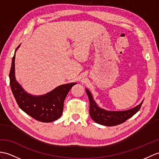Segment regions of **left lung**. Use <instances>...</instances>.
Instances as JSON below:
<instances>
[{
  "mask_svg": "<svg viewBox=\"0 0 159 159\" xmlns=\"http://www.w3.org/2000/svg\"><path fill=\"white\" fill-rule=\"evenodd\" d=\"M86 93L89 99V114L95 123L105 126H115L124 123L129 118L137 113L141 108L143 101L139 104L129 110H122V111H111L107 110L99 107L98 104L92 96L91 92L85 88Z\"/></svg>",
  "mask_w": 159,
  "mask_h": 159,
  "instance_id": "8db88e82",
  "label": "left lung"
}]
</instances>
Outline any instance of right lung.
<instances>
[{
  "instance_id": "add662e5",
  "label": "right lung",
  "mask_w": 159,
  "mask_h": 159,
  "mask_svg": "<svg viewBox=\"0 0 159 159\" xmlns=\"http://www.w3.org/2000/svg\"><path fill=\"white\" fill-rule=\"evenodd\" d=\"M20 45L21 44L15 51L9 73L10 86L14 98L20 108L34 119L43 123H50L56 120L61 116L66 95L71 88L77 83H70L61 84L50 92L41 95L28 93L17 82L15 75L16 53Z\"/></svg>"
}]
</instances>
